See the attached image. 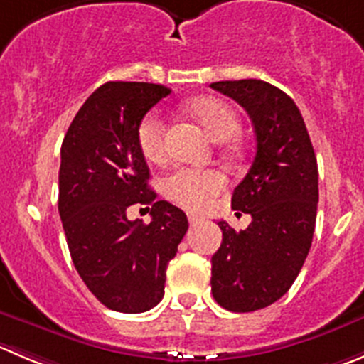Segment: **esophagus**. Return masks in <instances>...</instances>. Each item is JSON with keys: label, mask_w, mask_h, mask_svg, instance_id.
Masks as SVG:
<instances>
[{"label": "esophagus", "mask_w": 364, "mask_h": 364, "mask_svg": "<svg viewBox=\"0 0 364 364\" xmlns=\"http://www.w3.org/2000/svg\"><path fill=\"white\" fill-rule=\"evenodd\" d=\"M188 220H189V223L195 225V223H198V221L202 220V218H200L198 214H195V213H188Z\"/></svg>", "instance_id": "obj_1"}]
</instances>
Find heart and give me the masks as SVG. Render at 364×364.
<instances>
[{
  "label": "heart",
  "mask_w": 364,
  "mask_h": 364,
  "mask_svg": "<svg viewBox=\"0 0 364 364\" xmlns=\"http://www.w3.org/2000/svg\"><path fill=\"white\" fill-rule=\"evenodd\" d=\"M191 116L198 121L214 143L236 137L240 132V116L228 103L218 98H198L188 105ZM141 154L151 162L164 157V124L159 114H148L137 130ZM223 175L214 169L180 168L164 180V193L188 209H198L210 196L223 188Z\"/></svg>",
  "instance_id": "1"
}]
</instances>
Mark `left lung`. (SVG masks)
Segmentation results:
<instances>
[{
  "label": "left lung",
  "instance_id": "left-lung-1",
  "mask_svg": "<svg viewBox=\"0 0 364 364\" xmlns=\"http://www.w3.org/2000/svg\"><path fill=\"white\" fill-rule=\"evenodd\" d=\"M210 87L247 110L257 143L250 169L232 195V209L250 214L252 223L234 230L220 221L223 241L210 259L214 300L234 313H250L286 295L309 254L316 155L299 107L275 85L248 78Z\"/></svg>",
  "mask_w": 364,
  "mask_h": 364
}]
</instances>
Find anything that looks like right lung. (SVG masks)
Returning a JSON list of instances; mask_svg holds the SVG:
<instances>
[{
    "instance_id": "add662e5",
    "label": "right lung",
    "mask_w": 364,
    "mask_h": 364,
    "mask_svg": "<svg viewBox=\"0 0 364 364\" xmlns=\"http://www.w3.org/2000/svg\"><path fill=\"white\" fill-rule=\"evenodd\" d=\"M169 92L146 82H107L80 107L60 148L58 214L73 264L89 291L119 313L161 302L168 262L189 227L184 210L155 202L137 141L143 117ZM130 205H151V223L128 220Z\"/></svg>"
}]
</instances>
